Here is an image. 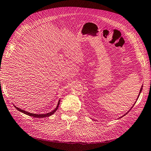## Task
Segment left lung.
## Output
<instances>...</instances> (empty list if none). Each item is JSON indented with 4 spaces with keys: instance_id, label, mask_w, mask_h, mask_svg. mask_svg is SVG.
<instances>
[{
    "instance_id": "left-lung-1",
    "label": "left lung",
    "mask_w": 151,
    "mask_h": 151,
    "mask_svg": "<svg viewBox=\"0 0 151 151\" xmlns=\"http://www.w3.org/2000/svg\"><path fill=\"white\" fill-rule=\"evenodd\" d=\"M142 88H141V89H140V92H141V91H142Z\"/></svg>"
}]
</instances>
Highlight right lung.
I'll list each match as a JSON object with an SVG mask.
<instances>
[{
  "instance_id": "right-lung-1",
  "label": "right lung",
  "mask_w": 151,
  "mask_h": 151,
  "mask_svg": "<svg viewBox=\"0 0 151 151\" xmlns=\"http://www.w3.org/2000/svg\"><path fill=\"white\" fill-rule=\"evenodd\" d=\"M59 102H60V101H59V103H58V105H57V107L55 108V110H53V111H52L51 112L48 113V114H31V113H29V112H28V111H24V110H22V109H19V108L16 107L15 106H14V107L16 108V109H17L18 111H21V112L24 113V114H26V115H30V116H32V117H37V118H43V117H50V115H52V114H53L54 113H55V111H56V110H57L58 108H59Z\"/></svg>"
}]
</instances>
